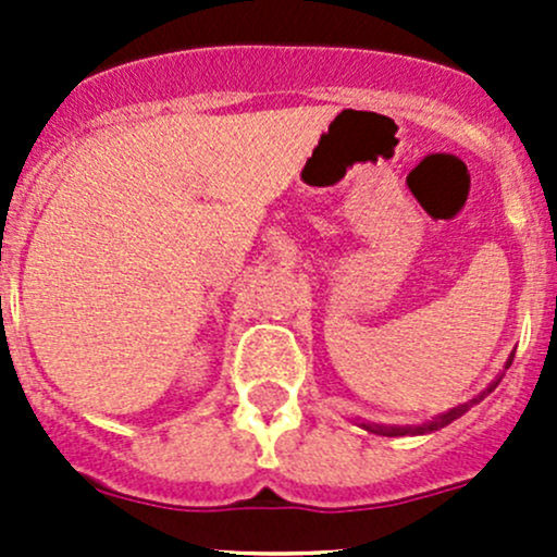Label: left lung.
<instances>
[{
	"instance_id": "left-lung-1",
	"label": "left lung",
	"mask_w": 557,
	"mask_h": 557,
	"mask_svg": "<svg viewBox=\"0 0 557 557\" xmlns=\"http://www.w3.org/2000/svg\"><path fill=\"white\" fill-rule=\"evenodd\" d=\"M512 367V358H509L507 361V369ZM498 383H502V377L496 380V383H491V387H487V391H482L480 396L476 398H471V401H466V404H458V407H453V409H447V412H442V414H436V418H431V420H425V423H420V425H380V423H361L363 429L369 431V434H380V436H407V434H431V431H440V429H445V425H450L453 420H458L460 414H466L469 412L471 407H474V404H480L482 398L487 396V393L493 391V387H496Z\"/></svg>"
}]
</instances>
